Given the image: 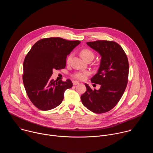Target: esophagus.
<instances>
[{"label":"esophagus","instance_id":"esophagus-1","mask_svg":"<svg viewBox=\"0 0 153 153\" xmlns=\"http://www.w3.org/2000/svg\"><path fill=\"white\" fill-rule=\"evenodd\" d=\"M79 83V82H77V81H75V80L73 81V85H78Z\"/></svg>","mask_w":153,"mask_h":153}]
</instances>
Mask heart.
Wrapping results in <instances>:
<instances>
[{
	"mask_svg": "<svg viewBox=\"0 0 153 153\" xmlns=\"http://www.w3.org/2000/svg\"><path fill=\"white\" fill-rule=\"evenodd\" d=\"M80 56L82 57L83 60L85 61L88 59H93L94 57V53L89 50V49H83L80 52ZM72 58V54H70L68 56L67 59V62L68 63L71 61ZM90 74V73L88 71H79L74 73L73 75V77L78 79V80H84L86 78V77Z\"/></svg>",
	"mask_w": 153,
	"mask_h": 153,
	"instance_id": "b5f03b06",
	"label": "heart"
}]
</instances>
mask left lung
Instances as JSON below:
<instances>
[{
  "label": "left lung",
  "instance_id": "left-lung-1",
  "mask_svg": "<svg viewBox=\"0 0 153 153\" xmlns=\"http://www.w3.org/2000/svg\"><path fill=\"white\" fill-rule=\"evenodd\" d=\"M86 44L101 56L97 73L91 79L92 83L100 85V88L93 90L85 83L86 91L81 96V100L91 111L104 113L117 105L126 89L129 73L128 58L115 42L97 40Z\"/></svg>",
  "mask_w": 153,
  "mask_h": 153
}]
</instances>
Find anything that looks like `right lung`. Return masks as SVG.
Listing matches in <instances>:
<instances>
[{
  "label": "right lung",
  "instance_id": "1",
  "mask_svg": "<svg viewBox=\"0 0 153 153\" xmlns=\"http://www.w3.org/2000/svg\"><path fill=\"white\" fill-rule=\"evenodd\" d=\"M79 40L70 41L60 37L37 41L24 62L23 82L27 94L38 109L48 111L59 106L64 92L73 86L70 79L56 82L51 79L53 70L65 68L67 56L77 47Z\"/></svg>",
  "mask_w": 153,
  "mask_h": 153
}]
</instances>
